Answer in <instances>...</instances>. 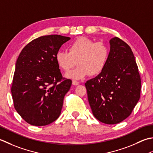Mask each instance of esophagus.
Here are the masks:
<instances>
[{"label":"esophagus","mask_w":153,"mask_h":153,"mask_svg":"<svg viewBox=\"0 0 153 153\" xmlns=\"http://www.w3.org/2000/svg\"><path fill=\"white\" fill-rule=\"evenodd\" d=\"M73 85H75V86L79 85V82H78V81H76V80H73Z\"/></svg>","instance_id":"34e87169"}]
</instances>
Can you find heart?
<instances>
[{
  "label": "heart",
  "mask_w": 153,
  "mask_h": 153,
  "mask_svg": "<svg viewBox=\"0 0 153 153\" xmlns=\"http://www.w3.org/2000/svg\"><path fill=\"white\" fill-rule=\"evenodd\" d=\"M68 51H59L55 55L58 67L68 71L77 64L76 69L65 74L67 78L80 80L88 75L97 76L107 66L110 48L103 42H95L86 37H80L68 45Z\"/></svg>",
  "instance_id": "obj_1"
}]
</instances>
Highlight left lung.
I'll use <instances>...</instances> for the list:
<instances>
[{
  "mask_svg": "<svg viewBox=\"0 0 153 153\" xmlns=\"http://www.w3.org/2000/svg\"><path fill=\"white\" fill-rule=\"evenodd\" d=\"M107 66L85 86L94 116L105 124H117L130 116L141 93V77L130 47L115 37L110 39Z\"/></svg>",
  "mask_w": 153,
  "mask_h": 153,
  "instance_id": "1",
  "label": "left lung"
}]
</instances>
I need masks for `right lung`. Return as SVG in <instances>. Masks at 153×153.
<instances>
[{"mask_svg":"<svg viewBox=\"0 0 153 153\" xmlns=\"http://www.w3.org/2000/svg\"><path fill=\"white\" fill-rule=\"evenodd\" d=\"M70 39L41 36L25 46L18 56L11 92L15 110L30 125L46 126L60 116L72 80L62 76L55 55Z\"/></svg>","mask_w":153,"mask_h":153,"instance_id":"obj_1","label":"right lung"}]
</instances>
